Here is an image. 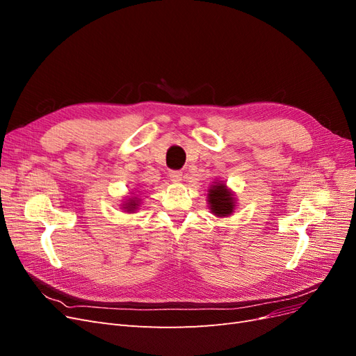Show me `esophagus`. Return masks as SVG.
Segmentation results:
<instances>
[{
    "instance_id": "esophagus-1",
    "label": "esophagus",
    "mask_w": 356,
    "mask_h": 356,
    "mask_svg": "<svg viewBox=\"0 0 356 356\" xmlns=\"http://www.w3.org/2000/svg\"><path fill=\"white\" fill-rule=\"evenodd\" d=\"M169 178L174 182H179L182 179V172L181 170H170L169 172Z\"/></svg>"
}]
</instances>
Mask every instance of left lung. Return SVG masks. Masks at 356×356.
<instances>
[{
	"instance_id": "obj_1",
	"label": "left lung",
	"mask_w": 356,
	"mask_h": 356,
	"mask_svg": "<svg viewBox=\"0 0 356 356\" xmlns=\"http://www.w3.org/2000/svg\"><path fill=\"white\" fill-rule=\"evenodd\" d=\"M209 204L211 211L217 215V217H227L233 212L234 208V197L232 193L225 188L224 184H217L209 190Z\"/></svg>"
}]
</instances>
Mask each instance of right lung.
Listing matches in <instances>:
<instances>
[{
  "label": "right lung",
  "instance_id": "add662e5",
  "mask_svg": "<svg viewBox=\"0 0 356 356\" xmlns=\"http://www.w3.org/2000/svg\"><path fill=\"white\" fill-rule=\"evenodd\" d=\"M136 207H138V200L129 199V202L124 204V209H127V211H135Z\"/></svg>",
  "mask_w": 356,
  "mask_h": 356
}]
</instances>
